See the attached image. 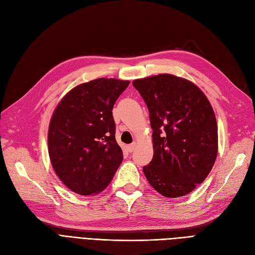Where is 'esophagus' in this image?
<instances>
[{"label":"esophagus","instance_id":"esophagus-1","mask_svg":"<svg viewBox=\"0 0 255 255\" xmlns=\"http://www.w3.org/2000/svg\"><path fill=\"white\" fill-rule=\"evenodd\" d=\"M136 147H137V143H136V142H133L131 144L128 145V152H134Z\"/></svg>","mask_w":255,"mask_h":255}]
</instances>
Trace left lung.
<instances>
[{
  "mask_svg": "<svg viewBox=\"0 0 255 255\" xmlns=\"http://www.w3.org/2000/svg\"><path fill=\"white\" fill-rule=\"evenodd\" d=\"M153 129V159L143 166L151 186L165 197L189 194L212 170L217 156V124L206 95L170 74L137 79Z\"/></svg>",
  "mask_w": 255,
  "mask_h": 255,
  "instance_id": "1",
  "label": "left lung"
}]
</instances>
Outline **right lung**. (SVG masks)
<instances>
[{
    "mask_svg": "<svg viewBox=\"0 0 255 255\" xmlns=\"http://www.w3.org/2000/svg\"><path fill=\"white\" fill-rule=\"evenodd\" d=\"M129 82L99 78L68 92L52 114L48 154L57 176L80 195L109 186L124 159L113 108Z\"/></svg>",
    "mask_w": 255,
    "mask_h": 255,
    "instance_id": "1",
    "label": "right lung"
}]
</instances>
